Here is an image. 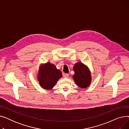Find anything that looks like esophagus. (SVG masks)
<instances>
[{"label": "esophagus", "mask_w": 129, "mask_h": 129, "mask_svg": "<svg viewBox=\"0 0 129 129\" xmlns=\"http://www.w3.org/2000/svg\"><path fill=\"white\" fill-rule=\"evenodd\" d=\"M63 77H64V78H69V74H63Z\"/></svg>", "instance_id": "esophagus-1"}]
</instances>
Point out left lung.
<instances>
[{
	"instance_id": "1",
	"label": "left lung",
	"mask_w": 129,
	"mask_h": 129,
	"mask_svg": "<svg viewBox=\"0 0 129 129\" xmlns=\"http://www.w3.org/2000/svg\"><path fill=\"white\" fill-rule=\"evenodd\" d=\"M75 74L73 78L76 84L81 88H86L91 82V72L87 65L82 62H77L73 67Z\"/></svg>"
}]
</instances>
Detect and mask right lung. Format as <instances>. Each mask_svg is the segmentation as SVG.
<instances>
[{
	"label": "right lung",
	"instance_id": "obj_1",
	"mask_svg": "<svg viewBox=\"0 0 129 129\" xmlns=\"http://www.w3.org/2000/svg\"><path fill=\"white\" fill-rule=\"evenodd\" d=\"M61 77H62V72L56 69L54 64L49 62L40 64L37 79L42 88L45 90L52 89Z\"/></svg>",
	"mask_w": 129,
	"mask_h": 129
}]
</instances>
